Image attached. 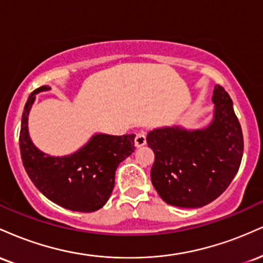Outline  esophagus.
Returning <instances> with one entry per match:
<instances>
[{
	"instance_id": "34e87169",
	"label": "esophagus",
	"mask_w": 263,
	"mask_h": 263,
	"mask_svg": "<svg viewBox=\"0 0 263 263\" xmlns=\"http://www.w3.org/2000/svg\"><path fill=\"white\" fill-rule=\"evenodd\" d=\"M146 132L144 131H140L136 134V138H135V146L136 147H141L146 144Z\"/></svg>"
}]
</instances>
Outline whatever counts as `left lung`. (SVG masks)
<instances>
[{
	"instance_id": "1",
	"label": "left lung",
	"mask_w": 263,
	"mask_h": 263,
	"mask_svg": "<svg viewBox=\"0 0 263 263\" xmlns=\"http://www.w3.org/2000/svg\"><path fill=\"white\" fill-rule=\"evenodd\" d=\"M213 122L204 129L165 127L147 135L155 152L151 179L167 204L200 208L225 192L236 176L243 152V137L232 100L215 85Z\"/></svg>"
}]
</instances>
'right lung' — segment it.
Masks as SVG:
<instances>
[{"mask_svg": "<svg viewBox=\"0 0 263 263\" xmlns=\"http://www.w3.org/2000/svg\"><path fill=\"white\" fill-rule=\"evenodd\" d=\"M29 95L22 115L20 149L23 167L44 197L68 210L92 213L106 204L115 185V172L135 151V135H95L70 156L50 157L41 152L28 136L27 121L35 93Z\"/></svg>", "mask_w": 263, "mask_h": 263, "instance_id": "right-lung-1", "label": "right lung"}]
</instances>
